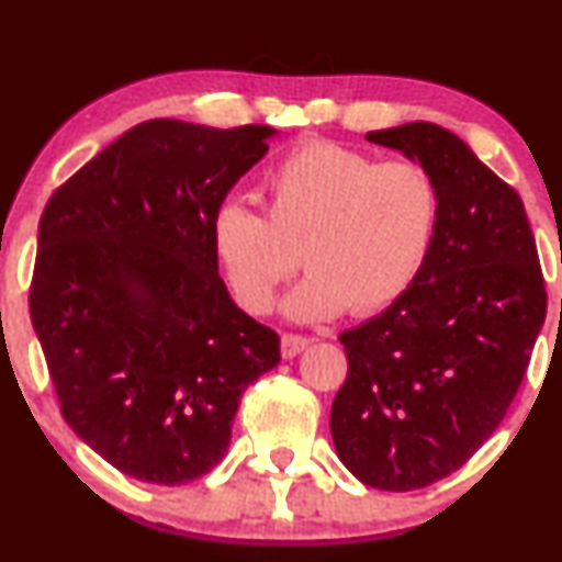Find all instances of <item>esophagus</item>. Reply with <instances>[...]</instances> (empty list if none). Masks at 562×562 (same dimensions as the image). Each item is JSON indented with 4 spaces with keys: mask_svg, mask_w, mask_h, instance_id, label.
Wrapping results in <instances>:
<instances>
[{
    "mask_svg": "<svg viewBox=\"0 0 562 562\" xmlns=\"http://www.w3.org/2000/svg\"><path fill=\"white\" fill-rule=\"evenodd\" d=\"M308 344H312V340L303 338V335H295V333L282 335V357H285V359L299 357L303 348H308Z\"/></svg>",
    "mask_w": 562,
    "mask_h": 562,
    "instance_id": "esophagus-1",
    "label": "esophagus"
}]
</instances>
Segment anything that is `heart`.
<instances>
[{
  "label": "heart",
  "instance_id": "heart-1",
  "mask_svg": "<svg viewBox=\"0 0 562 562\" xmlns=\"http://www.w3.org/2000/svg\"><path fill=\"white\" fill-rule=\"evenodd\" d=\"M267 218L237 198L209 218V248L232 299L267 314L295 272L288 317L325 322L383 312L417 282L441 222V190L417 160H378L335 142H306L269 169Z\"/></svg>",
  "mask_w": 562,
  "mask_h": 562
}]
</instances>
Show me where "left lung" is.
<instances>
[{
    "instance_id": "obj_1",
    "label": "left lung",
    "mask_w": 562,
    "mask_h": 562,
    "mask_svg": "<svg viewBox=\"0 0 562 562\" xmlns=\"http://www.w3.org/2000/svg\"><path fill=\"white\" fill-rule=\"evenodd\" d=\"M367 139L434 173L441 222L415 285L340 335L348 375L330 434L359 481L412 492L465 465L507 415L547 290L524 200L457 134L415 121Z\"/></svg>"
}]
</instances>
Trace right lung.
<instances>
[{
    "label": "right lung",
    "mask_w": 562,
    "mask_h": 562,
    "mask_svg": "<svg viewBox=\"0 0 562 562\" xmlns=\"http://www.w3.org/2000/svg\"><path fill=\"white\" fill-rule=\"evenodd\" d=\"M272 126L156 119L57 187L38 222L31 322L74 434L124 475L179 486L227 454L280 335L235 306L209 218Z\"/></svg>",
    "instance_id": "right-lung-1"
}]
</instances>
